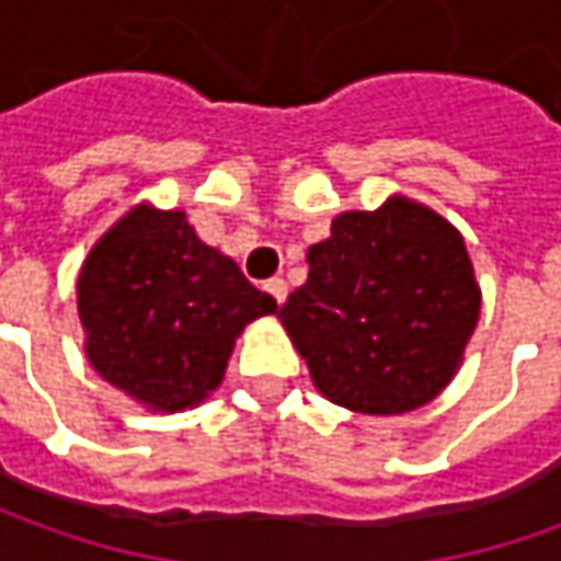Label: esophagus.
<instances>
[{
  "label": "esophagus",
  "instance_id": "obj_1",
  "mask_svg": "<svg viewBox=\"0 0 561 561\" xmlns=\"http://www.w3.org/2000/svg\"><path fill=\"white\" fill-rule=\"evenodd\" d=\"M265 290H268L277 302H284V299H287V280H284V277H271V280H265Z\"/></svg>",
  "mask_w": 561,
  "mask_h": 561
}]
</instances>
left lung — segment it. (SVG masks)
I'll return each instance as SVG.
<instances>
[{
  "label": "left lung",
  "mask_w": 561,
  "mask_h": 561,
  "mask_svg": "<svg viewBox=\"0 0 561 561\" xmlns=\"http://www.w3.org/2000/svg\"><path fill=\"white\" fill-rule=\"evenodd\" d=\"M306 259L309 280L290 293L280 324L321 397L362 415H402L456 377L481 287L443 215L397 193L375 211L336 215Z\"/></svg>",
  "instance_id": "8db88e82"
}]
</instances>
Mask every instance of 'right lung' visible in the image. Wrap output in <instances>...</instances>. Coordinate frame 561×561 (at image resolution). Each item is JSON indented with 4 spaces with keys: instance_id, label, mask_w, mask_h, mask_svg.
<instances>
[{
    "instance_id": "1",
    "label": "right lung",
    "mask_w": 561,
    "mask_h": 561,
    "mask_svg": "<svg viewBox=\"0 0 561 561\" xmlns=\"http://www.w3.org/2000/svg\"><path fill=\"white\" fill-rule=\"evenodd\" d=\"M277 312L237 262L205 247L181 208L134 205L77 274L83 353L102 380L152 412L211 397L243 328Z\"/></svg>"
}]
</instances>
